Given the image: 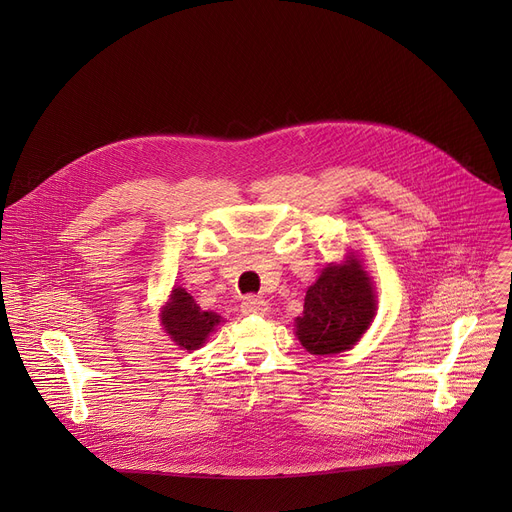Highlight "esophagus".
<instances>
[{
  "instance_id": "1",
  "label": "esophagus",
  "mask_w": 512,
  "mask_h": 512,
  "mask_svg": "<svg viewBox=\"0 0 512 512\" xmlns=\"http://www.w3.org/2000/svg\"><path fill=\"white\" fill-rule=\"evenodd\" d=\"M241 312L251 316V314H259V316H265L269 312V306L267 302H263L261 298H255V296H247L241 304Z\"/></svg>"
}]
</instances>
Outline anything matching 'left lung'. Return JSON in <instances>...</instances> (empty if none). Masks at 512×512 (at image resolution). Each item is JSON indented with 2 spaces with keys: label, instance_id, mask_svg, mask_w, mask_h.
Returning <instances> with one entry per match:
<instances>
[{
  "label": "left lung",
  "instance_id": "left-lung-1",
  "mask_svg": "<svg viewBox=\"0 0 512 512\" xmlns=\"http://www.w3.org/2000/svg\"><path fill=\"white\" fill-rule=\"evenodd\" d=\"M377 312L375 287L354 253L330 263L308 287L304 314L296 318V336L310 354L350 350L369 330Z\"/></svg>",
  "mask_w": 512,
  "mask_h": 512
}]
</instances>
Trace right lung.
Returning <instances> with one entry per match:
<instances>
[{
    "label": "right lung",
    "mask_w": 512,
    "mask_h": 512,
    "mask_svg": "<svg viewBox=\"0 0 512 512\" xmlns=\"http://www.w3.org/2000/svg\"><path fill=\"white\" fill-rule=\"evenodd\" d=\"M166 334L182 348L196 350L204 346L206 338L214 328L223 322V318L214 312H204L194 302L184 287H174L170 300L160 314Z\"/></svg>",
    "instance_id": "1"
}]
</instances>
